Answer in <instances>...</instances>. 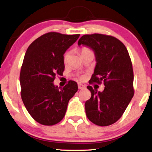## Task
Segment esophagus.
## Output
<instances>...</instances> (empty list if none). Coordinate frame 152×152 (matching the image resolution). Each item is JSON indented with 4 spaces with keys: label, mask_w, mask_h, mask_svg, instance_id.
I'll list each match as a JSON object with an SVG mask.
<instances>
[{
    "label": "esophagus",
    "mask_w": 152,
    "mask_h": 152,
    "mask_svg": "<svg viewBox=\"0 0 152 152\" xmlns=\"http://www.w3.org/2000/svg\"><path fill=\"white\" fill-rule=\"evenodd\" d=\"M78 88H79L80 90H83V89L85 88V86L84 85H83V84L79 83L78 84Z\"/></svg>",
    "instance_id": "esophagus-1"
}]
</instances>
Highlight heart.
Here are the masks:
<instances>
[{
    "label": "heart",
    "mask_w": 152,
    "mask_h": 152,
    "mask_svg": "<svg viewBox=\"0 0 152 152\" xmlns=\"http://www.w3.org/2000/svg\"><path fill=\"white\" fill-rule=\"evenodd\" d=\"M89 51H91L90 49H88V48H82V50H81V54H83V53H86V52H89ZM69 58V53H66L65 55H64V61L67 62V60H68Z\"/></svg>",
    "instance_id": "obj_1"
}]
</instances>
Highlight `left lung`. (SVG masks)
Instances as JSON below:
<instances>
[{
	"label": "left lung",
	"instance_id": "8db88e82",
	"mask_svg": "<svg viewBox=\"0 0 152 152\" xmlns=\"http://www.w3.org/2000/svg\"><path fill=\"white\" fill-rule=\"evenodd\" d=\"M81 45L94 51L97 62L89 83L104 85L102 92L87 87L92 95L85 104L86 115L98 126L111 125L122 117L134 93L129 53L120 40L103 34L84 35L78 41Z\"/></svg>",
	"mask_w": 152,
	"mask_h": 152
}]
</instances>
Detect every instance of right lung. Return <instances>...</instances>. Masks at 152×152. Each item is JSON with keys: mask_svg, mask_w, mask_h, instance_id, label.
<instances>
[{"mask_svg": "<svg viewBox=\"0 0 152 152\" xmlns=\"http://www.w3.org/2000/svg\"><path fill=\"white\" fill-rule=\"evenodd\" d=\"M79 37L80 34L50 32L34 40L27 49L20 74L21 98L30 116L41 124L60 122L69 100L77 91L76 82L70 80L60 88L53 81L56 75L63 73V55Z\"/></svg>", "mask_w": 152, "mask_h": 152, "instance_id": "1", "label": "right lung"}]
</instances>
